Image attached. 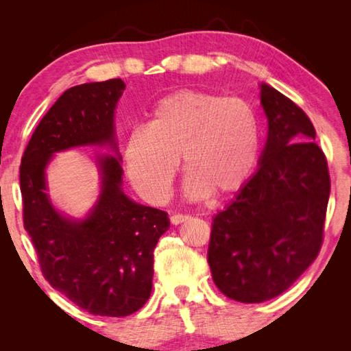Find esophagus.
Listing matches in <instances>:
<instances>
[{
    "instance_id": "1",
    "label": "esophagus",
    "mask_w": 351,
    "mask_h": 351,
    "mask_svg": "<svg viewBox=\"0 0 351 351\" xmlns=\"http://www.w3.org/2000/svg\"><path fill=\"white\" fill-rule=\"evenodd\" d=\"M187 220H190V215H187V214H173L170 217V221L173 223V225H181V223L187 221Z\"/></svg>"
}]
</instances>
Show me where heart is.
Segmentation results:
<instances>
[{
	"mask_svg": "<svg viewBox=\"0 0 351 351\" xmlns=\"http://www.w3.org/2000/svg\"><path fill=\"white\" fill-rule=\"evenodd\" d=\"M261 154V123L247 99L180 90L155 102L146 125L134 126L123 145L126 173L149 202L171 191L182 156L190 171L185 191L205 197L240 190Z\"/></svg>",
	"mask_w": 351,
	"mask_h": 351,
	"instance_id": "heart-1",
	"label": "heart"
}]
</instances>
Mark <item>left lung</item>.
<instances>
[{"label": "left lung", "instance_id": "left-lung-1", "mask_svg": "<svg viewBox=\"0 0 351 351\" xmlns=\"http://www.w3.org/2000/svg\"><path fill=\"white\" fill-rule=\"evenodd\" d=\"M268 138L259 169L214 217L208 263L223 294L261 303L282 294L314 263L330 195L326 155L304 111L261 86Z\"/></svg>", "mask_w": 351, "mask_h": 351}]
</instances>
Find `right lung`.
<instances>
[{"mask_svg":"<svg viewBox=\"0 0 351 351\" xmlns=\"http://www.w3.org/2000/svg\"><path fill=\"white\" fill-rule=\"evenodd\" d=\"M121 78L71 87L36 126L22 155V219L43 278L92 315L126 317L151 297L154 249L170 221L166 211L138 205L121 190L116 156L99 161L102 191L83 221L52 208L45 167L54 152L73 146L114 143V108Z\"/></svg>","mask_w":351,"mask_h":351,"instance_id":"1","label":"right lung"}]
</instances>
